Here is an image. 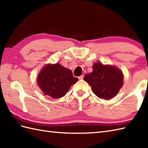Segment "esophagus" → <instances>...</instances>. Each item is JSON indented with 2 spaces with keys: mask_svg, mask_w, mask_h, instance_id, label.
I'll return each instance as SVG.
<instances>
[{
  "mask_svg": "<svg viewBox=\"0 0 148 148\" xmlns=\"http://www.w3.org/2000/svg\"><path fill=\"white\" fill-rule=\"evenodd\" d=\"M83 77H84V75H81V76H80L79 77H78V79L81 80V79H83Z\"/></svg>",
  "mask_w": 148,
  "mask_h": 148,
  "instance_id": "34e87169",
  "label": "esophagus"
}]
</instances>
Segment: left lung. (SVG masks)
<instances>
[{"label": "left lung", "mask_w": 148, "mask_h": 148, "mask_svg": "<svg viewBox=\"0 0 148 148\" xmlns=\"http://www.w3.org/2000/svg\"><path fill=\"white\" fill-rule=\"evenodd\" d=\"M84 79L99 98L108 100L117 95L121 89L123 84V74L114 66L97 62L93 65V71L86 74Z\"/></svg>", "instance_id": "8db88e82"}]
</instances>
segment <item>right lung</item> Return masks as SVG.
Returning a JSON list of instances; mask_svg holds the SVG:
<instances>
[{
	"instance_id": "add662e5",
	"label": "right lung",
	"mask_w": 148,
	"mask_h": 148,
	"mask_svg": "<svg viewBox=\"0 0 148 148\" xmlns=\"http://www.w3.org/2000/svg\"><path fill=\"white\" fill-rule=\"evenodd\" d=\"M78 79L70 69L60 64L45 65L38 75L37 82L42 92L53 99L64 97Z\"/></svg>"
}]
</instances>
